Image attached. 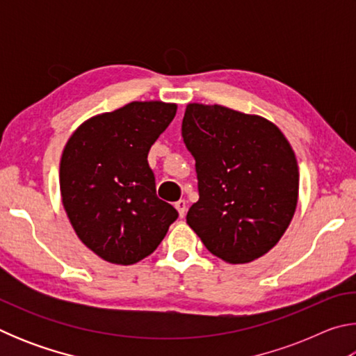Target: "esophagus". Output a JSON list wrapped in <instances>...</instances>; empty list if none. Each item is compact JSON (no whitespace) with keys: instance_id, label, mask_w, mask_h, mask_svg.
Returning <instances> with one entry per match:
<instances>
[{"instance_id":"obj_1","label":"esophagus","mask_w":356,"mask_h":356,"mask_svg":"<svg viewBox=\"0 0 356 356\" xmlns=\"http://www.w3.org/2000/svg\"><path fill=\"white\" fill-rule=\"evenodd\" d=\"M176 209H177L180 218H184L185 213H186V202H185V200L177 201V202H176Z\"/></svg>"}]
</instances>
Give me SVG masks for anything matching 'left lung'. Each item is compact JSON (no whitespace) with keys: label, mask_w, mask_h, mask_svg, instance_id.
<instances>
[{"label":"left lung","mask_w":356,"mask_h":356,"mask_svg":"<svg viewBox=\"0 0 356 356\" xmlns=\"http://www.w3.org/2000/svg\"><path fill=\"white\" fill-rule=\"evenodd\" d=\"M182 138L195 156L200 201L186 222L213 256L245 264L280 242L298 200V165L270 120L221 105L190 104Z\"/></svg>","instance_id":"obj_1"}]
</instances>
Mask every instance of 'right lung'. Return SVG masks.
<instances>
[{"mask_svg":"<svg viewBox=\"0 0 356 356\" xmlns=\"http://www.w3.org/2000/svg\"><path fill=\"white\" fill-rule=\"evenodd\" d=\"M176 111V104L131 102L88 119L65 144L59 166L64 209L78 238L106 262H140L177 220V210L156 196L147 163Z\"/></svg>","mask_w":356,"mask_h":356,"instance_id":"right-lung-1","label":"right lung"}]
</instances>
